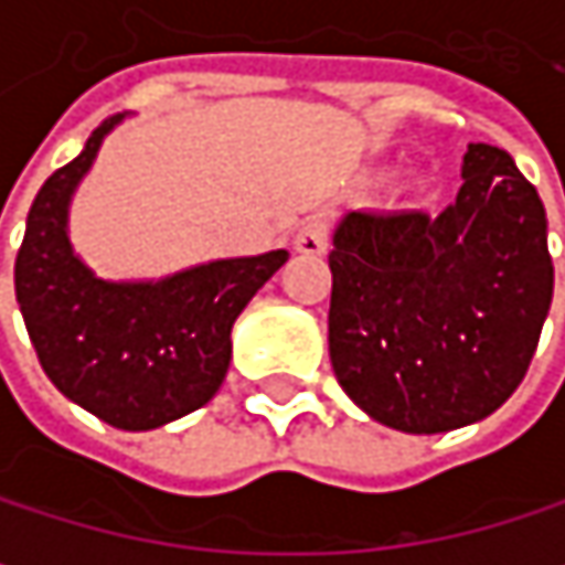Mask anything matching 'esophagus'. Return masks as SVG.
<instances>
[{
  "label": "esophagus",
  "mask_w": 565,
  "mask_h": 565,
  "mask_svg": "<svg viewBox=\"0 0 565 565\" xmlns=\"http://www.w3.org/2000/svg\"><path fill=\"white\" fill-rule=\"evenodd\" d=\"M294 248L300 255H327L330 248V225L323 218H310L297 235H294Z\"/></svg>",
  "instance_id": "1"
}]
</instances>
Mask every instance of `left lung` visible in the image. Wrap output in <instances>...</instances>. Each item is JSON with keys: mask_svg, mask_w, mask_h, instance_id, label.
<instances>
[{"mask_svg": "<svg viewBox=\"0 0 565 565\" xmlns=\"http://www.w3.org/2000/svg\"><path fill=\"white\" fill-rule=\"evenodd\" d=\"M441 212H347L333 232L330 363L370 418L438 435L488 418L553 300L546 212L508 150L468 143Z\"/></svg>", "mask_w": 565, "mask_h": 565, "instance_id": "obj_1", "label": "left lung"}]
</instances>
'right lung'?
Masks as SVG:
<instances>
[{"instance_id": "obj_1", "label": "right lung", "mask_w": 565, "mask_h": 565, "mask_svg": "<svg viewBox=\"0 0 565 565\" xmlns=\"http://www.w3.org/2000/svg\"><path fill=\"white\" fill-rule=\"evenodd\" d=\"M124 117L104 120L39 189L15 258V300L57 393L114 428L150 431L218 393L232 363V323L287 252L218 258L160 281L97 278L71 248L67 209Z\"/></svg>"}]
</instances>
